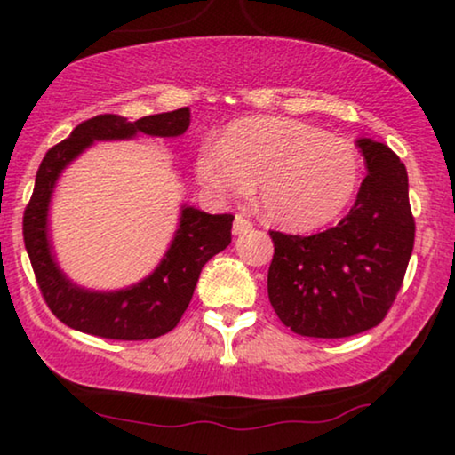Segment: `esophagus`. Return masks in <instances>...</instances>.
<instances>
[{
	"instance_id": "esophagus-1",
	"label": "esophagus",
	"mask_w": 455,
	"mask_h": 455,
	"mask_svg": "<svg viewBox=\"0 0 455 455\" xmlns=\"http://www.w3.org/2000/svg\"><path fill=\"white\" fill-rule=\"evenodd\" d=\"M248 229H252V221H251V220H246L244 215H235L232 232H234L235 235H240V234H246Z\"/></svg>"
}]
</instances>
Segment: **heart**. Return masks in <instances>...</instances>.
Listing matches in <instances>:
<instances>
[{"mask_svg": "<svg viewBox=\"0 0 455 455\" xmlns=\"http://www.w3.org/2000/svg\"><path fill=\"white\" fill-rule=\"evenodd\" d=\"M196 176L223 198H246L257 184L263 215L308 232L333 221L356 195L360 157L350 142L288 117H242L221 145H203Z\"/></svg>", "mask_w": 455, "mask_h": 455, "instance_id": "b5f03b06", "label": "heart"}]
</instances>
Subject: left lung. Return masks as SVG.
Masks as SVG:
<instances>
[{
    "label": "left lung",
    "mask_w": 455,
    "mask_h": 455,
    "mask_svg": "<svg viewBox=\"0 0 455 455\" xmlns=\"http://www.w3.org/2000/svg\"><path fill=\"white\" fill-rule=\"evenodd\" d=\"M366 178L344 220L313 235L269 232V302L298 335L338 339L385 319L414 248L408 172L383 142L360 139Z\"/></svg>",
    "instance_id": "left-lung-1"
}]
</instances>
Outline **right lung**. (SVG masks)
Wrapping results in <instances>:
<instances>
[{
	"label": "right lung",
	"instance_id": "right-lung-1",
	"mask_svg": "<svg viewBox=\"0 0 455 455\" xmlns=\"http://www.w3.org/2000/svg\"><path fill=\"white\" fill-rule=\"evenodd\" d=\"M190 126V109L155 114L130 122L116 114L95 116L52 147L36 172L33 196L24 209L22 234L36 283L47 307L64 325L108 339H153L172 331L188 308L204 263L232 242L234 215H209L182 207L178 232L157 269L117 291L74 285L55 263L47 234V211L64 167L95 140H124L136 134L180 136Z\"/></svg>",
	"mask_w": 455,
	"mask_h": 455
}]
</instances>
